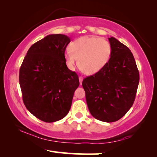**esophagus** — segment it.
Listing matches in <instances>:
<instances>
[{
  "instance_id": "obj_1",
  "label": "esophagus",
  "mask_w": 157,
  "mask_h": 157,
  "mask_svg": "<svg viewBox=\"0 0 157 157\" xmlns=\"http://www.w3.org/2000/svg\"><path fill=\"white\" fill-rule=\"evenodd\" d=\"M79 80H80V84L82 85V80H83V77L82 76L79 77Z\"/></svg>"
}]
</instances>
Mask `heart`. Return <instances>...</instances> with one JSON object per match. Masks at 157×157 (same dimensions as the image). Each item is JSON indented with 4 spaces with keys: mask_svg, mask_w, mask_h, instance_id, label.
<instances>
[{
    "mask_svg": "<svg viewBox=\"0 0 157 157\" xmlns=\"http://www.w3.org/2000/svg\"><path fill=\"white\" fill-rule=\"evenodd\" d=\"M111 53V45L106 39L98 36H85L71 43L70 49L64 52V59L70 70H74L78 63L85 74L93 75L108 63Z\"/></svg>",
    "mask_w": 157,
    "mask_h": 157,
    "instance_id": "heart-1",
    "label": "heart"
}]
</instances>
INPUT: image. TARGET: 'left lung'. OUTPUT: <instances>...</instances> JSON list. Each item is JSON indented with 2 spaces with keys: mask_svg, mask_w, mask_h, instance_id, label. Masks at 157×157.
Masks as SVG:
<instances>
[{
  "mask_svg": "<svg viewBox=\"0 0 157 157\" xmlns=\"http://www.w3.org/2000/svg\"><path fill=\"white\" fill-rule=\"evenodd\" d=\"M111 57L95 75L85 78L87 107L92 116L111 123L125 116L133 105L139 82V72L131 50L114 37L108 38Z\"/></svg>",
  "mask_w": 157,
  "mask_h": 157,
  "instance_id": "obj_1",
  "label": "left lung"
}]
</instances>
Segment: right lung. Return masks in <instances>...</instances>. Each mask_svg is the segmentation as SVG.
I'll return each mask as SVG.
<instances>
[{"label": "right lung", "instance_id": "right-lung-1", "mask_svg": "<svg viewBox=\"0 0 157 157\" xmlns=\"http://www.w3.org/2000/svg\"><path fill=\"white\" fill-rule=\"evenodd\" d=\"M64 34H50L31 46L19 70V84L27 110L47 123L64 118L79 85L69 70L64 52L70 42Z\"/></svg>", "mask_w": 157, "mask_h": 157}]
</instances>
